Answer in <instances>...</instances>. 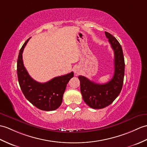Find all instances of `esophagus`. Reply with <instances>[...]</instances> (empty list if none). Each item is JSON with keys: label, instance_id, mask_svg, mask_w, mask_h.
<instances>
[{"label": "esophagus", "instance_id": "esophagus-1", "mask_svg": "<svg viewBox=\"0 0 147 147\" xmlns=\"http://www.w3.org/2000/svg\"><path fill=\"white\" fill-rule=\"evenodd\" d=\"M74 73L76 74H78V73H79V71H78V69H75L74 70Z\"/></svg>", "mask_w": 147, "mask_h": 147}]
</instances>
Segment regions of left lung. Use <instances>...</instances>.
<instances>
[{
  "label": "left lung",
  "mask_w": 147,
  "mask_h": 147,
  "mask_svg": "<svg viewBox=\"0 0 147 147\" xmlns=\"http://www.w3.org/2000/svg\"><path fill=\"white\" fill-rule=\"evenodd\" d=\"M105 35L114 51L115 72L112 79L105 84H98L84 76H78L83 100L94 109H101L111 105L120 93L123 83L125 60L122 47L110 33L105 32Z\"/></svg>",
  "instance_id": "obj_1"
}]
</instances>
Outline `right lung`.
Instances as JSON below:
<instances>
[{
    "label": "right lung",
    "mask_w": 147,
    "mask_h": 147,
    "mask_svg": "<svg viewBox=\"0 0 147 147\" xmlns=\"http://www.w3.org/2000/svg\"><path fill=\"white\" fill-rule=\"evenodd\" d=\"M29 39L23 44L18 56L17 73L20 89L27 100L36 108L44 111L55 110L62 103L67 84L74 76V73L54 78L44 83L34 80L27 73L22 60L23 51Z\"/></svg>",
    "instance_id": "obj_1"
}]
</instances>
